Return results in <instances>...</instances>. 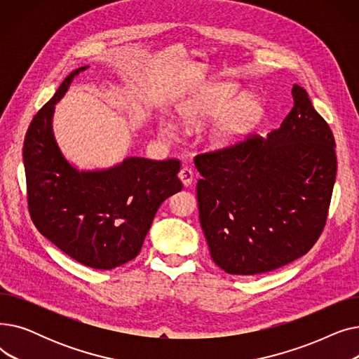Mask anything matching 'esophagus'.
I'll use <instances>...</instances> for the list:
<instances>
[{
  "label": "esophagus",
  "mask_w": 359,
  "mask_h": 359,
  "mask_svg": "<svg viewBox=\"0 0 359 359\" xmlns=\"http://www.w3.org/2000/svg\"><path fill=\"white\" fill-rule=\"evenodd\" d=\"M179 179L184 186H189L194 182V172L191 167H182L179 172Z\"/></svg>",
  "instance_id": "esophagus-1"
}]
</instances>
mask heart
Masks as SVG:
<instances>
[{
	"mask_svg": "<svg viewBox=\"0 0 359 359\" xmlns=\"http://www.w3.org/2000/svg\"><path fill=\"white\" fill-rule=\"evenodd\" d=\"M240 97V91L234 84H218L206 91L202 99L183 113L186 123L199 125L206 119L225 114L212 130V142L225 147L240 141L259 123L263 115L262 104L257 100L246 99L233 106ZM175 126L170 123L161 125V132L165 135L173 134Z\"/></svg>",
	"mask_w": 359,
	"mask_h": 359,
	"instance_id": "b5f03b06",
	"label": "heart"
}]
</instances>
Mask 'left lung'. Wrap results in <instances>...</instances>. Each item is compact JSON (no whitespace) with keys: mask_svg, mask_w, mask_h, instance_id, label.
<instances>
[{"mask_svg":"<svg viewBox=\"0 0 359 359\" xmlns=\"http://www.w3.org/2000/svg\"><path fill=\"white\" fill-rule=\"evenodd\" d=\"M294 107L268 138L199 153V221L215 265L231 275L278 269L325 230L336 179L334 137L294 84Z\"/></svg>","mask_w":359,"mask_h":359,"instance_id":"left-lung-1","label":"left lung"}]
</instances>
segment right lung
Masks as SVG:
<instances>
[{
	"instance_id": "right-lung-1",
	"label": "right lung",
	"mask_w": 359,
	"mask_h": 359,
	"mask_svg": "<svg viewBox=\"0 0 359 359\" xmlns=\"http://www.w3.org/2000/svg\"><path fill=\"white\" fill-rule=\"evenodd\" d=\"M86 68L72 71L29 125L27 205L34 227L65 255L93 269H115L138 256L158 206L183 187L180 160L130 157L81 173L69 165L53 138V106Z\"/></svg>"
}]
</instances>
